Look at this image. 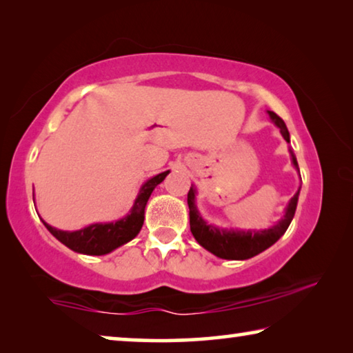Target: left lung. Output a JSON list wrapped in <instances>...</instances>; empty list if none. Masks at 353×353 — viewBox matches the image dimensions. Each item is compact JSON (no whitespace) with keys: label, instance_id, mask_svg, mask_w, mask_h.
<instances>
[{"label":"left lung","instance_id":"obj_1","mask_svg":"<svg viewBox=\"0 0 353 353\" xmlns=\"http://www.w3.org/2000/svg\"><path fill=\"white\" fill-rule=\"evenodd\" d=\"M268 115L272 119V123L280 129L286 143H290V132L286 129V124L283 119L276 113L268 110ZM291 154V163L299 172V165L296 160V155L292 149H288ZM301 176V172H299ZM299 193H301V187L296 191V194L290 199L288 205L285 208L283 218L268 229H249V230H240V229H223V227H216L213 224H208L207 221L201 216V213L196 207V191L194 185H191L188 191V208H190V229L193 234L194 240L198 241L202 248L207 249L208 252L219 256L224 260H248L252 256L259 255L263 250L271 248L280 236H282L286 229H288L292 218H294Z\"/></svg>","mask_w":353,"mask_h":353}]
</instances>
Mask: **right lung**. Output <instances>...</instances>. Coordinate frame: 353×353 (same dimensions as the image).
Here are the masks:
<instances>
[{
	"mask_svg": "<svg viewBox=\"0 0 353 353\" xmlns=\"http://www.w3.org/2000/svg\"><path fill=\"white\" fill-rule=\"evenodd\" d=\"M168 174L170 170L148 179L140 187V191L137 194L130 212L121 219L112 221V223L90 224L74 232L59 230L56 227L45 223V221L43 224L51 232L52 236H56L59 241L71 250H74V252L85 255H105L112 252V250H115L117 248L123 246V244L129 243L130 240H134L139 235L143 221H145V208L149 196H151L154 188L159 183H162L163 179Z\"/></svg>",
	"mask_w": 353,
	"mask_h": 353,
	"instance_id": "add662e5",
	"label": "right lung"
}]
</instances>
